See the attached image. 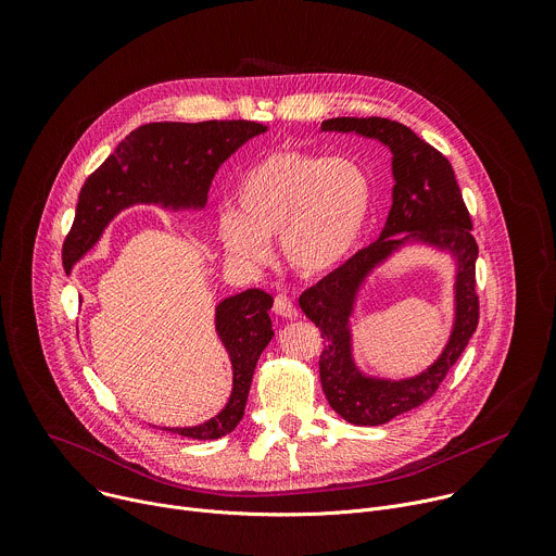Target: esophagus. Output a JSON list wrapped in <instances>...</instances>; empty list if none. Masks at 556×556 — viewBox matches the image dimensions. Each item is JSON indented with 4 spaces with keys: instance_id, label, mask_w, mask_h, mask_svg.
Masks as SVG:
<instances>
[{
    "instance_id": "34e87169",
    "label": "esophagus",
    "mask_w": 556,
    "mask_h": 556,
    "mask_svg": "<svg viewBox=\"0 0 556 556\" xmlns=\"http://www.w3.org/2000/svg\"><path fill=\"white\" fill-rule=\"evenodd\" d=\"M274 313L285 317V319H295L298 317V308L295 304L287 298V295H276L274 300Z\"/></svg>"
}]
</instances>
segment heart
Listing matches in <instances>:
<instances>
[{
    "label": "heart",
    "mask_w": 556,
    "mask_h": 556,
    "mask_svg": "<svg viewBox=\"0 0 556 556\" xmlns=\"http://www.w3.org/2000/svg\"><path fill=\"white\" fill-rule=\"evenodd\" d=\"M237 212L218 216L226 254L248 269L271 263L280 239L302 276L338 271L357 250L372 210L368 173L351 157L280 149L252 164L235 192Z\"/></svg>",
    "instance_id": "heart-1"
}]
</instances>
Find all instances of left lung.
<instances>
[{"label": "left lung", "instance_id": "1", "mask_svg": "<svg viewBox=\"0 0 556 556\" xmlns=\"http://www.w3.org/2000/svg\"><path fill=\"white\" fill-rule=\"evenodd\" d=\"M319 131L355 134L392 153V205L379 239L300 295V308L321 330L319 379L328 405L353 425L372 427L422 405L467 349L480 317L478 243L450 160L412 129L388 118H328ZM405 249H429L453 261L455 311L439 357L416 376L392 380L358 366L352 319L367 280Z\"/></svg>", "mask_w": 556, "mask_h": 556}]
</instances>
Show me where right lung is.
<instances>
[{"mask_svg":"<svg viewBox=\"0 0 556 556\" xmlns=\"http://www.w3.org/2000/svg\"><path fill=\"white\" fill-rule=\"evenodd\" d=\"M265 131L267 127L250 121L151 123L131 131L80 188L74 226L63 243L65 271L98 245L111 220L134 205H155L173 214L201 212L220 164ZM271 306L274 298L263 289H245L214 306L216 338L232 366L228 403L199 425L162 429L214 440L239 425L254 368L274 338Z\"/></svg>","mask_w":556,"mask_h":556,"instance_id":"right-lung-1","label":"right lung"}]
</instances>
